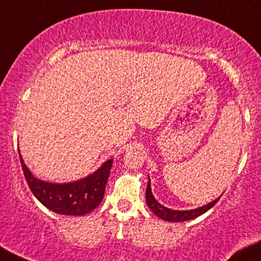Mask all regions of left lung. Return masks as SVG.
I'll return each mask as SVG.
<instances>
[{"mask_svg":"<svg viewBox=\"0 0 261 261\" xmlns=\"http://www.w3.org/2000/svg\"><path fill=\"white\" fill-rule=\"evenodd\" d=\"M220 199V196L218 199H216L212 202L204 204L202 207H199V208L195 210H189V211H174V210H170L167 207L163 206L155 200V197L153 196V193H151V188H150V179H148V186H147V191H146V201L148 207L153 211L154 214H156L158 217L164 220H167V222H186V220H190L196 218V217L201 216L204 212L212 208V207L218 202V200Z\"/></svg>","mask_w":261,"mask_h":261,"instance_id":"obj_1","label":"left lung"}]
</instances>
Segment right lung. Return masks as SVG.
<instances>
[{"label": "right lung", "instance_id": "obj_1", "mask_svg": "<svg viewBox=\"0 0 261 261\" xmlns=\"http://www.w3.org/2000/svg\"><path fill=\"white\" fill-rule=\"evenodd\" d=\"M19 156L25 179L36 199L48 210L65 216H83L96 208L103 199L113 165V159H110L83 179L71 183H49L36 178L30 172L20 153Z\"/></svg>", "mask_w": 261, "mask_h": 261}]
</instances>
